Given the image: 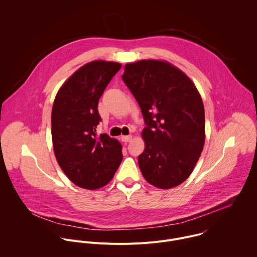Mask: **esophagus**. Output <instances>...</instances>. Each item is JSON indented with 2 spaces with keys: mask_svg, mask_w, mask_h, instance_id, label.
<instances>
[{
  "mask_svg": "<svg viewBox=\"0 0 257 257\" xmlns=\"http://www.w3.org/2000/svg\"><path fill=\"white\" fill-rule=\"evenodd\" d=\"M120 139H121V141H122L123 143H130V142L132 141L133 137H132V136H121Z\"/></svg>",
  "mask_w": 257,
  "mask_h": 257,
  "instance_id": "obj_1",
  "label": "esophagus"
}]
</instances>
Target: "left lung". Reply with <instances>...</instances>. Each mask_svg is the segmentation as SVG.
Wrapping results in <instances>:
<instances>
[{
	"label": "left lung",
	"instance_id": "1",
	"mask_svg": "<svg viewBox=\"0 0 257 257\" xmlns=\"http://www.w3.org/2000/svg\"><path fill=\"white\" fill-rule=\"evenodd\" d=\"M121 78L147 124L139 156L144 177L160 189L183 183L205 144V110L196 86L177 67L158 60L128 63Z\"/></svg>",
	"mask_w": 257,
	"mask_h": 257
}]
</instances>
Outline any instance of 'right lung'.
I'll return each instance as SVG.
<instances>
[{"mask_svg":"<svg viewBox=\"0 0 257 257\" xmlns=\"http://www.w3.org/2000/svg\"><path fill=\"white\" fill-rule=\"evenodd\" d=\"M121 65L92 61L79 68L58 91L51 113V136L57 162L75 185L96 190L110 182L121 160V145L97 135L102 120L99 99Z\"/></svg>","mask_w":257,"mask_h":257,"instance_id":"add662e5","label":"right lung"}]
</instances>
